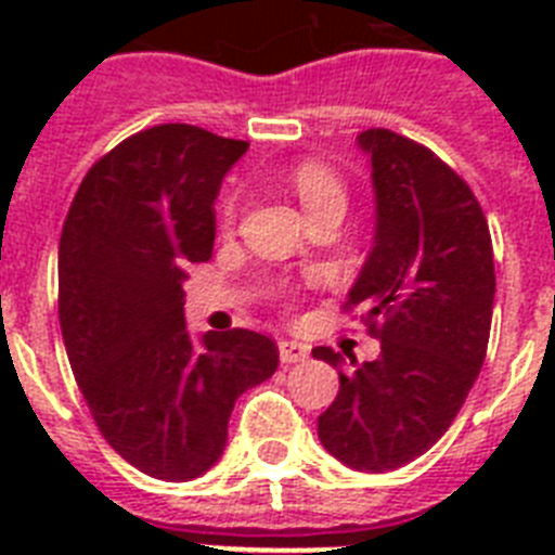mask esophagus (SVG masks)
<instances>
[{
	"mask_svg": "<svg viewBox=\"0 0 555 555\" xmlns=\"http://www.w3.org/2000/svg\"><path fill=\"white\" fill-rule=\"evenodd\" d=\"M278 352H281L283 364H300L308 358V347L300 345V341H292V338H281L278 341Z\"/></svg>",
	"mask_w": 555,
	"mask_h": 555,
	"instance_id": "obj_1",
	"label": "esophagus"
}]
</instances>
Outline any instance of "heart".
Returning <instances> with one entry per match:
<instances>
[{
	"instance_id": "1",
	"label": "heart",
	"mask_w": 555,
	"mask_h": 555,
	"mask_svg": "<svg viewBox=\"0 0 555 555\" xmlns=\"http://www.w3.org/2000/svg\"><path fill=\"white\" fill-rule=\"evenodd\" d=\"M292 183L308 217L325 208H345L347 203L345 185H341V180H338L325 164L306 160V164H300L292 171ZM233 214H235V199H228V203H224V219L230 222Z\"/></svg>"
}]
</instances>
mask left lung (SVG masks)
Returning a JSON list of instances; mask_svg holds the SVG:
<instances>
[{
	"mask_svg": "<svg viewBox=\"0 0 555 555\" xmlns=\"http://www.w3.org/2000/svg\"><path fill=\"white\" fill-rule=\"evenodd\" d=\"M375 191V238L347 292L375 331L380 358L338 372L317 434L358 473H389L428 453L467 400L487 358L494 306L492 235L469 185L430 150L391 130L358 135Z\"/></svg>",
	"mask_w": 555,
	"mask_h": 555,
	"instance_id": "left-lung-1",
	"label": "left lung"
}]
</instances>
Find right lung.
<instances>
[{
	"label": "right lung",
	"instance_id": "1",
	"mask_svg": "<svg viewBox=\"0 0 555 555\" xmlns=\"http://www.w3.org/2000/svg\"><path fill=\"white\" fill-rule=\"evenodd\" d=\"M247 141L158 125L121 141L77 189L57 249L68 364L116 453L160 480H194L224 453L235 400L278 370L269 336H194L183 281L210 261L222 180Z\"/></svg>",
	"mask_w": 555,
	"mask_h": 555
}]
</instances>
